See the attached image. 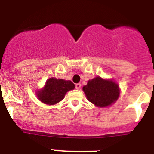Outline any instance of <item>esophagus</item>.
I'll return each mask as SVG.
<instances>
[{"label":"esophagus","mask_w":154,"mask_h":154,"mask_svg":"<svg viewBox=\"0 0 154 154\" xmlns=\"http://www.w3.org/2000/svg\"><path fill=\"white\" fill-rule=\"evenodd\" d=\"M75 87H76V89L77 90H79L81 88V84L80 83H77V84L75 85Z\"/></svg>","instance_id":"1"}]
</instances>
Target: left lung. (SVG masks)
<instances>
[{"instance_id":"obj_1","label":"left lung","mask_w":154,"mask_h":154,"mask_svg":"<svg viewBox=\"0 0 154 154\" xmlns=\"http://www.w3.org/2000/svg\"><path fill=\"white\" fill-rule=\"evenodd\" d=\"M87 99L96 107L105 108L114 104L120 95L118 83L113 79H104L98 76L88 80L82 88Z\"/></svg>"}]
</instances>
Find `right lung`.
Segmentation results:
<instances>
[{
  "mask_svg": "<svg viewBox=\"0 0 154 154\" xmlns=\"http://www.w3.org/2000/svg\"><path fill=\"white\" fill-rule=\"evenodd\" d=\"M75 84L70 80L51 77L48 79L41 89L37 90L36 96L42 103L47 105H55L64 98L68 91L74 90Z\"/></svg>",
  "mask_w": 154,
  "mask_h": 154,
  "instance_id": "right-lung-1",
  "label": "right lung"
}]
</instances>
